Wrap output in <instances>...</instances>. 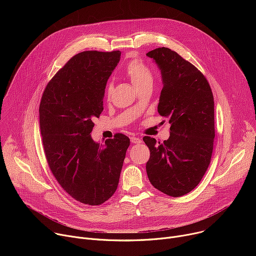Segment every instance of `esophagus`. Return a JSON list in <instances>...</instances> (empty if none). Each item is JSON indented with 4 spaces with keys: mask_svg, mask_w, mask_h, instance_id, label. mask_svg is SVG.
Wrapping results in <instances>:
<instances>
[{
    "mask_svg": "<svg viewBox=\"0 0 256 256\" xmlns=\"http://www.w3.org/2000/svg\"><path fill=\"white\" fill-rule=\"evenodd\" d=\"M130 142L132 144H140L142 142V138H140L138 136H130Z\"/></svg>",
    "mask_w": 256,
    "mask_h": 256,
    "instance_id": "esophagus-1",
    "label": "esophagus"
}]
</instances>
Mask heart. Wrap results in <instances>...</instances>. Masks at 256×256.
Instances as JSON below:
<instances>
[{"instance_id":"heart-1","label":"heart","mask_w":256,"mask_h":256,"mask_svg":"<svg viewBox=\"0 0 256 256\" xmlns=\"http://www.w3.org/2000/svg\"><path fill=\"white\" fill-rule=\"evenodd\" d=\"M126 72V76L130 79L134 86L138 90H140L148 86H152L153 84V72L151 68L138 58H134L128 64ZM112 92V83L109 82L105 88L106 99L110 98Z\"/></svg>"}]
</instances>
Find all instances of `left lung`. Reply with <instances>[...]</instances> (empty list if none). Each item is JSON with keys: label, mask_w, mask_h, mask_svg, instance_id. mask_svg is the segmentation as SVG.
Segmentation results:
<instances>
[{"label": "left lung", "mask_w": 256, "mask_h": 256, "mask_svg": "<svg viewBox=\"0 0 256 256\" xmlns=\"http://www.w3.org/2000/svg\"><path fill=\"white\" fill-rule=\"evenodd\" d=\"M161 70L163 89L158 112L169 120L163 142L142 138L150 150L146 170L152 186L178 198L194 190L210 163L214 109L210 86L202 72L176 52L159 48L147 54Z\"/></svg>", "instance_id": "8db88e82"}]
</instances>
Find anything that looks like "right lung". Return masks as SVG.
<instances>
[{
    "mask_svg": "<svg viewBox=\"0 0 256 256\" xmlns=\"http://www.w3.org/2000/svg\"><path fill=\"white\" fill-rule=\"evenodd\" d=\"M120 54L87 50L70 58L48 83L40 105L48 167L68 194L89 206L114 196L130 146L124 134H116L105 144H96L90 134Z\"/></svg>",
    "mask_w": 256,
    "mask_h": 256,
    "instance_id": "right-lung-1",
    "label": "right lung"
}]
</instances>
